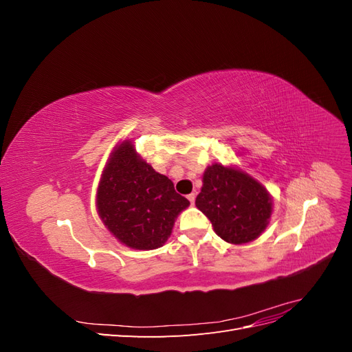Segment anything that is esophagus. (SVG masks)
<instances>
[{"label":"esophagus","mask_w":352,"mask_h":352,"mask_svg":"<svg viewBox=\"0 0 352 352\" xmlns=\"http://www.w3.org/2000/svg\"><path fill=\"white\" fill-rule=\"evenodd\" d=\"M195 198H197L195 194H189V195H188V199H189V202H190V204H192V206H194V202H195Z\"/></svg>","instance_id":"obj_1"}]
</instances>
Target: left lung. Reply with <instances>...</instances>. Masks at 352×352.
<instances>
[{
    "label": "left lung",
    "mask_w": 352,
    "mask_h": 352,
    "mask_svg": "<svg viewBox=\"0 0 352 352\" xmlns=\"http://www.w3.org/2000/svg\"><path fill=\"white\" fill-rule=\"evenodd\" d=\"M195 206L210 219L217 235L233 245L257 239L273 212L272 195L257 179L236 166L220 163L206 168Z\"/></svg>",
    "instance_id": "1"
}]
</instances>
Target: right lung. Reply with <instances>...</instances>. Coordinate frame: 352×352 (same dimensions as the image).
<instances>
[{
	"instance_id": "right-lung-1",
	"label": "right lung",
	"mask_w": 352,
	"mask_h": 352,
	"mask_svg": "<svg viewBox=\"0 0 352 352\" xmlns=\"http://www.w3.org/2000/svg\"><path fill=\"white\" fill-rule=\"evenodd\" d=\"M189 201L136 153L132 141L114 146L97 189V212L111 235L132 250H155L172 235Z\"/></svg>"
}]
</instances>
